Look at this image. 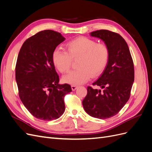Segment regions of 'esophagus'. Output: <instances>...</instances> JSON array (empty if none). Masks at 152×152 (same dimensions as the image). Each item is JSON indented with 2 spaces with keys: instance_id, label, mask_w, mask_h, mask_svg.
Here are the masks:
<instances>
[{
  "instance_id": "esophagus-1",
  "label": "esophagus",
  "mask_w": 152,
  "mask_h": 152,
  "mask_svg": "<svg viewBox=\"0 0 152 152\" xmlns=\"http://www.w3.org/2000/svg\"><path fill=\"white\" fill-rule=\"evenodd\" d=\"M77 87H77V86L72 85V91H75V90L77 89Z\"/></svg>"
}]
</instances>
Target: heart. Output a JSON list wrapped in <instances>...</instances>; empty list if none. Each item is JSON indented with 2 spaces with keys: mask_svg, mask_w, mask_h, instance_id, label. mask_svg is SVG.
<instances>
[{
  "mask_svg": "<svg viewBox=\"0 0 152 152\" xmlns=\"http://www.w3.org/2000/svg\"><path fill=\"white\" fill-rule=\"evenodd\" d=\"M67 52L56 48L52 58L55 66L62 73H67L71 68L73 60L78 59V68L72 70L63 77L64 82L72 85H80L88 80L91 75L96 76L102 73L110 58V49L103 42L86 37H79L66 44Z\"/></svg>",
  "mask_w": 152,
  "mask_h": 152,
  "instance_id": "heart-1",
  "label": "heart"
}]
</instances>
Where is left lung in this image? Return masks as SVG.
<instances>
[{"label": "left lung", "instance_id": "1", "mask_svg": "<svg viewBox=\"0 0 152 152\" xmlns=\"http://www.w3.org/2000/svg\"><path fill=\"white\" fill-rule=\"evenodd\" d=\"M91 35L108 45L110 58L102 75L93 84L103 91L88 86L82 104L90 116L106 119L117 115L129 99L134 80V63L127 42L118 34L100 30Z\"/></svg>", "mask_w": 152, "mask_h": 152}]
</instances>
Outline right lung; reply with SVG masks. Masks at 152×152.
<instances>
[{
    "label": "right lung",
    "mask_w": 152,
    "mask_h": 152,
    "mask_svg": "<svg viewBox=\"0 0 152 152\" xmlns=\"http://www.w3.org/2000/svg\"><path fill=\"white\" fill-rule=\"evenodd\" d=\"M59 32L46 30L30 37L23 44L16 65V80L23 104L35 117L50 121L65 110L64 97L70 93L68 84H59L52 55L65 40Z\"/></svg>",
    "instance_id": "1"
}]
</instances>
